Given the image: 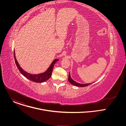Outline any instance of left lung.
Returning a JSON list of instances; mask_svg holds the SVG:
<instances>
[{"label": "left lung", "mask_w": 126, "mask_h": 126, "mask_svg": "<svg viewBox=\"0 0 126 126\" xmlns=\"http://www.w3.org/2000/svg\"><path fill=\"white\" fill-rule=\"evenodd\" d=\"M69 77H68V81L69 82L73 85H74V86H77V87H86V86H87L89 85H90L91 84H92L93 83H87V84H81V83H79L76 81H75L74 80H73L72 79L71 77V75H70V73L69 72ZM94 83V82H93Z\"/></svg>", "instance_id": "1"}]
</instances>
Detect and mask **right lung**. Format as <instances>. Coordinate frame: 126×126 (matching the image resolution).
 <instances>
[{
    "mask_svg": "<svg viewBox=\"0 0 126 126\" xmlns=\"http://www.w3.org/2000/svg\"><path fill=\"white\" fill-rule=\"evenodd\" d=\"M14 56L15 62L17 66V67L19 71H20V72L21 73V74L23 75L25 77H26L29 80L36 83H43L48 80L51 77L54 66L56 62H57L59 60V59H55L54 60L53 62L51 63V64H50V65L49 66V67L44 72L41 73L40 74H30L29 73L27 72L24 70L20 67V65L19 64L16 58L15 53L14 51Z\"/></svg>",
    "mask_w": 126,
    "mask_h": 126,
    "instance_id": "1",
    "label": "right lung"
}]
</instances>
